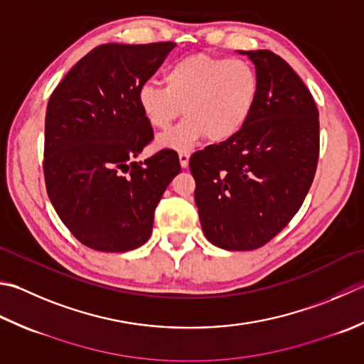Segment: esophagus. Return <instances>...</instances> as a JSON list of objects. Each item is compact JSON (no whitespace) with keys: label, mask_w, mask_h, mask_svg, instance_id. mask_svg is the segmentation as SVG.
<instances>
[{"label":"esophagus","mask_w":364,"mask_h":364,"mask_svg":"<svg viewBox=\"0 0 364 364\" xmlns=\"http://www.w3.org/2000/svg\"><path fill=\"white\" fill-rule=\"evenodd\" d=\"M178 158H180V164L183 168H186L189 166V153L188 151H180Z\"/></svg>","instance_id":"1"}]
</instances>
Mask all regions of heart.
<instances>
[{"label":"heart","instance_id":"b5f03b06","mask_svg":"<svg viewBox=\"0 0 364 364\" xmlns=\"http://www.w3.org/2000/svg\"><path fill=\"white\" fill-rule=\"evenodd\" d=\"M166 87L141 85L140 112L154 131H167L175 119L188 118L158 140L159 146L186 151L200 139L213 144L235 137L251 118L259 97V75L243 60L208 53L175 61L164 74Z\"/></svg>","mask_w":364,"mask_h":364}]
</instances>
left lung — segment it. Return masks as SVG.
Listing matches in <instances>:
<instances>
[{"label":"left lung","mask_w":364,"mask_h":364,"mask_svg":"<svg viewBox=\"0 0 364 364\" xmlns=\"http://www.w3.org/2000/svg\"><path fill=\"white\" fill-rule=\"evenodd\" d=\"M238 53L259 75L257 104L243 129L192 154L189 168L205 237L227 251H252L303 205L318 161V110L281 56L269 50Z\"/></svg>","instance_id":"1"}]
</instances>
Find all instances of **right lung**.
Returning a JSON list of instances; mask_svg holds the SVG:
<instances>
[{
	"label": "right lung",
	"mask_w": 364,
	"mask_h": 364,
	"mask_svg": "<svg viewBox=\"0 0 364 364\" xmlns=\"http://www.w3.org/2000/svg\"><path fill=\"white\" fill-rule=\"evenodd\" d=\"M173 47L175 42L99 46L48 99L47 194L70 233L95 251L126 252L146 243L156 206L181 172L173 149L134 161L153 140L139 90Z\"/></svg>",
	"instance_id": "right-lung-1"
}]
</instances>
